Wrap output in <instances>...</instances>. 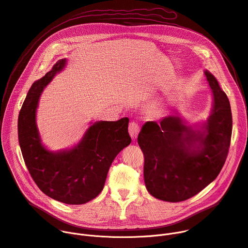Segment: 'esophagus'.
Wrapping results in <instances>:
<instances>
[{"label": "esophagus", "instance_id": "esophagus-1", "mask_svg": "<svg viewBox=\"0 0 248 248\" xmlns=\"http://www.w3.org/2000/svg\"><path fill=\"white\" fill-rule=\"evenodd\" d=\"M140 132V126L136 122H131L129 124V134L133 140H136Z\"/></svg>", "mask_w": 248, "mask_h": 248}]
</instances>
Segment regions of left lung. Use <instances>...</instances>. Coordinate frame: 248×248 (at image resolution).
<instances>
[{"label":"left lung","instance_id":"8db88e82","mask_svg":"<svg viewBox=\"0 0 248 248\" xmlns=\"http://www.w3.org/2000/svg\"><path fill=\"white\" fill-rule=\"evenodd\" d=\"M214 95L211 116L194 129L178 115L146 122L138 135L144 154V181L156 199L178 202L199 194L218 176L230 150V100L215 76L204 71Z\"/></svg>","mask_w":248,"mask_h":248}]
</instances>
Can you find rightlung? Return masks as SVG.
Returning <instances> with one entry per match:
<instances>
[{
  "mask_svg": "<svg viewBox=\"0 0 248 248\" xmlns=\"http://www.w3.org/2000/svg\"><path fill=\"white\" fill-rule=\"evenodd\" d=\"M65 62L60 60L30 88L18 115L17 135L26 166L42 192L67 204H82L101 193L113 160L131 143L129 119L95 122L72 149L47 150L36 127V108L45 87Z\"/></svg>",
  "mask_w": 248,
  "mask_h": 248,
  "instance_id": "obj_1",
  "label": "right lung"
}]
</instances>
